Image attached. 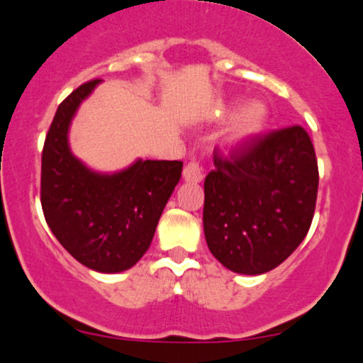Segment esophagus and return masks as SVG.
I'll return each instance as SVG.
<instances>
[{"instance_id": "34e87169", "label": "esophagus", "mask_w": 363, "mask_h": 363, "mask_svg": "<svg viewBox=\"0 0 363 363\" xmlns=\"http://www.w3.org/2000/svg\"><path fill=\"white\" fill-rule=\"evenodd\" d=\"M183 180H185L186 183H195V185L203 180L202 168L199 167V163H196V161H191V163L186 164L185 169H183Z\"/></svg>"}]
</instances>
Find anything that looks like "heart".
<instances>
[{
    "label": "heart",
    "mask_w": 363,
    "mask_h": 363,
    "mask_svg": "<svg viewBox=\"0 0 363 363\" xmlns=\"http://www.w3.org/2000/svg\"><path fill=\"white\" fill-rule=\"evenodd\" d=\"M235 104L223 106L220 116L225 118L232 112L229 124L222 134V146L227 151H239L261 136L267 124V107L262 101L250 99L234 111Z\"/></svg>",
    "instance_id": "1"
}]
</instances>
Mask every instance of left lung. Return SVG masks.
I'll return each instance as SVG.
<instances>
[{"label": "left lung", "mask_w": 363, "mask_h": 363, "mask_svg": "<svg viewBox=\"0 0 363 363\" xmlns=\"http://www.w3.org/2000/svg\"><path fill=\"white\" fill-rule=\"evenodd\" d=\"M205 178L203 232L210 252L237 274L257 276L284 262L305 239L315 213L318 164L301 126L257 138L216 156Z\"/></svg>", "instance_id": "1"}]
</instances>
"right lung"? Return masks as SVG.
<instances>
[{"label": "right lung", "mask_w": 363, "mask_h": 363, "mask_svg": "<svg viewBox=\"0 0 363 363\" xmlns=\"http://www.w3.org/2000/svg\"><path fill=\"white\" fill-rule=\"evenodd\" d=\"M101 82L84 84L58 106L42 153V208L70 256L89 269L116 274L150 249L183 163L138 158L113 173L82 163L70 150V124Z\"/></svg>", "instance_id": "add662e5"}]
</instances>
